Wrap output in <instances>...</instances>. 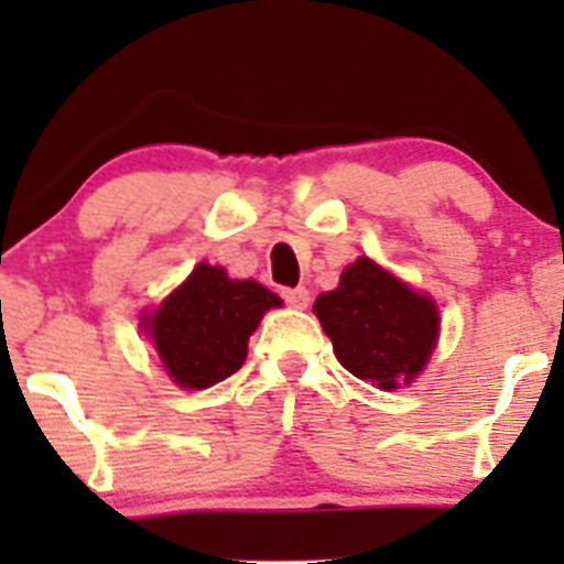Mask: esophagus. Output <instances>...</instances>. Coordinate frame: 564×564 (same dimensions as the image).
<instances>
[{
	"mask_svg": "<svg viewBox=\"0 0 564 564\" xmlns=\"http://www.w3.org/2000/svg\"><path fill=\"white\" fill-rule=\"evenodd\" d=\"M281 297L286 300V305H292V308H305L311 300V294L305 286H297V289H283Z\"/></svg>",
	"mask_w": 564,
	"mask_h": 564,
	"instance_id": "esophagus-1",
	"label": "esophagus"
}]
</instances>
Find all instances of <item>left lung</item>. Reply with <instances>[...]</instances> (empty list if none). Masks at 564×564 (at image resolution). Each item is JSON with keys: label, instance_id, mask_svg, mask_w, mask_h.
<instances>
[{"label": "left lung", "instance_id": "left-lung-1", "mask_svg": "<svg viewBox=\"0 0 564 564\" xmlns=\"http://www.w3.org/2000/svg\"><path fill=\"white\" fill-rule=\"evenodd\" d=\"M340 366L357 379L395 390L429 362L440 333L436 305L371 259H357L335 292L314 305Z\"/></svg>", "mask_w": 564, "mask_h": 564}]
</instances>
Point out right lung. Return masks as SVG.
Here are the masks:
<instances>
[{
  "mask_svg": "<svg viewBox=\"0 0 564 564\" xmlns=\"http://www.w3.org/2000/svg\"><path fill=\"white\" fill-rule=\"evenodd\" d=\"M278 305L281 300L261 283L231 281L220 267L198 264L147 329L174 382L204 390L240 371L250 333Z\"/></svg>",
  "mask_w": 564,
  "mask_h": 564,
  "instance_id": "right-lung-1",
  "label": "right lung"
}]
</instances>
